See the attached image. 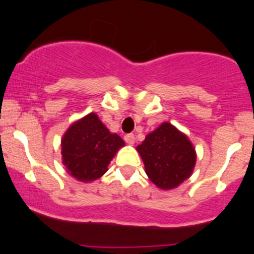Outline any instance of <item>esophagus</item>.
Instances as JSON below:
<instances>
[{
	"instance_id": "34e87169",
	"label": "esophagus",
	"mask_w": 254,
	"mask_h": 254,
	"mask_svg": "<svg viewBox=\"0 0 254 254\" xmlns=\"http://www.w3.org/2000/svg\"><path fill=\"white\" fill-rule=\"evenodd\" d=\"M124 139H125V141L128 143V145H134V142H135V136H134V134H132V133L126 134Z\"/></svg>"
}]
</instances>
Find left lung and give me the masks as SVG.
<instances>
[{"mask_svg": "<svg viewBox=\"0 0 254 254\" xmlns=\"http://www.w3.org/2000/svg\"><path fill=\"white\" fill-rule=\"evenodd\" d=\"M136 149L146 174L162 190L179 186L190 177L195 165V151L189 137L168 122L148 134Z\"/></svg>", "mask_w": 254, "mask_h": 254, "instance_id": "obj_1", "label": "left lung"}]
</instances>
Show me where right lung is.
I'll list each match as a JSON object with an SVG mask.
<instances>
[{
	"instance_id": "obj_1",
	"label": "right lung",
	"mask_w": 254,
	"mask_h": 254,
	"mask_svg": "<svg viewBox=\"0 0 254 254\" xmlns=\"http://www.w3.org/2000/svg\"><path fill=\"white\" fill-rule=\"evenodd\" d=\"M125 145L99 120L95 113L71 125L62 139L64 165L80 181H93L107 172V166Z\"/></svg>"
}]
</instances>
